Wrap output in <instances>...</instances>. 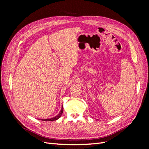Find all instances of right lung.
Wrapping results in <instances>:
<instances>
[{"instance_id":"obj_1","label":"right lung","mask_w":149,"mask_h":149,"mask_svg":"<svg viewBox=\"0 0 149 149\" xmlns=\"http://www.w3.org/2000/svg\"><path fill=\"white\" fill-rule=\"evenodd\" d=\"M63 107H62L61 109V111H60V112L59 113V114H58L57 116H55V118H51V119H40V120H43V121H53V120H56L58 119H59V118H60L61 116V114H62V113H63Z\"/></svg>"}]
</instances>
